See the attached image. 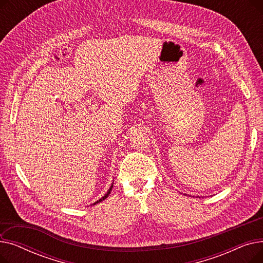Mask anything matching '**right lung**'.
Listing matches in <instances>:
<instances>
[{
  "mask_svg": "<svg viewBox=\"0 0 263 263\" xmlns=\"http://www.w3.org/2000/svg\"><path fill=\"white\" fill-rule=\"evenodd\" d=\"M112 187H113V184H112V185H110V187H109V189H108V191H107V192H106V194H105V195H104V196H103V197H102V198H100V199H99V200H98V201H96V202H95V203H93V204H96V203H98V202H100V201H102V200H104V199H105V198H106V197H107V196H108V195H109V193H110V191H112Z\"/></svg>",
  "mask_w": 263,
  "mask_h": 263,
  "instance_id": "right-lung-1",
  "label": "right lung"
}]
</instances>
